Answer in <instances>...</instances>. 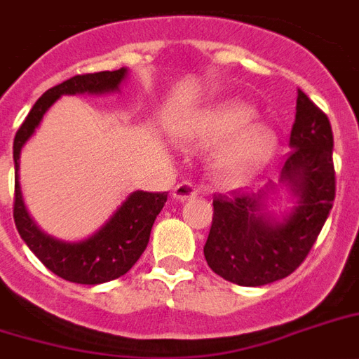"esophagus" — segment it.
Instances as JSON below:
<instances>
[{
    "label": "esophagus",
    "instance_id": "1",
    "mask_svg": "<svg viewBox=\"0 0 359 359\" xmlns=\"http://www.w3.org/2000/svg\"><path fill=\"white\" fill-rule=\"evenodd\" d=\"M173 199H177V201L184 203L188 201V199H194V197L197 196L196 188L190 184V182H180V184H177L173 188Z\"/></svg>",
    "mask_w": 359,
    "mask_h": 359
}]
</instances>
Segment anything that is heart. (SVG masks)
<instances>
[{"label":"heart","mask_w":359,"mask_h":359,"mask_svg":"<svg viewBox=\"0 0 359 359\" xmlns=\"http://www.w3.org/2000/svg\"><path fill=\"white\" fill-rule=\"evenodd\" d=\"M253 104L227 98L190 115L177 128L184 145H216L212 156L214 177L224 186H240L251 180L278 149V135L268 124L255 123Z\"/></svg>","instance_id":"heart-1"}]
</instances>
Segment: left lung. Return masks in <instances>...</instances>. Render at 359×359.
I'll return each instance as SVG.
<instances>
[{"label": "left lung", "instance_id": "obj_1", "mask_svg": "<svg viewBox=\"0 0 359 359\" xmlns=\"http://www.w3.org/2000/svg\"><path fill=\"white\" fill-rule=\"evenodd\" d=\"M290 152L278 182L257 194L216 196L205 259L219 278L242 287H261L287 278L315 244L335 197L328 117L302 91L290 130ZM289 193L293 207L278 215L269 205Z\"/></svg>", "mask_w": 359, "mask_h": 359}]
</instances>
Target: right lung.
<instances>
[{
  "mask_svg": "<svg viewBox=\"0 0 359 359\" xmlns=\"http://www.w3.org/2000/svg\"><path fill=\"white\" fill-rule=\"evenodd\" d=\"M128 69L106 70L95 74L74 76L48 89L24 124L16 132L14 158V224L20 236L36 259L55 276L81 285H100L117 279L134 266L149 244L154 219L168 201V194L135 190L124 197L114 214L95 233L81 240H61L48 235L31 218L20 186V156L25 143L35 135L44 115L65 95H115L128 80Z\"/></svg>",
  "mask_w": 359,
  "mask_h": 359,
  "instance_id": "1",
  "label": "right lung"
}]
</instances>
